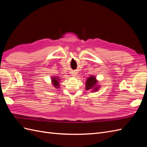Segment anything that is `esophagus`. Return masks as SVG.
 Segmentation results:
<instances>
[{"instance_id": "obj_1", "label": "esophagus", "mask_w": 147, "mask_h": 147, "mask_svg": "<svg viewBox=\"0 0 147 147\" xmlns=\"http://www.w3.org/2000/svg\"><path fill=\"white\" fill-rule=\"evenodd\" d=\"M75 75H77L76 73H75V72H73V73H72V75H73V76H75Z\"/></svg>"}]
</instances>
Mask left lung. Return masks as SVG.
<instances>
[{
    "instance_id": "left-lung-1",
    "label": "left lung",
    "mask_w": 147,
    "mask_h": 147,
    "mask_svg": "<svg viewBox=\"0 0 147 147\" xmlns=\"http://www.w3.org/2000/svg\"><path fill=\"white\" fill-rule=\"evenodd\" d=\"M96 78L94 77L93 76H91L90 77H89L88 80H86V90H91L92 88H94L95 86V84H96ZM97 90V88H95V90Z\"/></svg>"
}]
</instances>
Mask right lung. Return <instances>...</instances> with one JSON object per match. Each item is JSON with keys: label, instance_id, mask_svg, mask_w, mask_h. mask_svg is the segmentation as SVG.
<instances>
[{"label": "right lung", "instance_id": "right-lung-1", "mask_svg": "<svg viewBox=\"0 0 147 147\" xmlns=\"http://www.w3.org/2000/svg\"><path fill=\"white\" fill-rule=\"evenodd\" d=\"M53 79V84H55V86L58 88L59 86V82L58 80H59V79L57 78H52Z\"/></svg>", "mask_w": 147, "mask_h": 147}]
</instances>
